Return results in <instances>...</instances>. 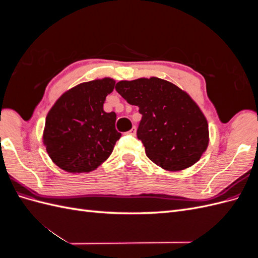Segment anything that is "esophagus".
<instances>
[{
    "instance_id": "34e87169",
    "label": "esophagus",
    "mask_w": 258,
    "mask_h": 258,
    "mask_svg": "<svg viewBox=\"0 0 258 258\" xmlns=\"http://www.w3.org/2000/svg\"><path fill=\"white\" fill-rule=\"evenodd\" d=\"M128 135H131V136H135L136 134H137V128L136 127H132L131 128V130H129L128 132H127Z\"/></svg>"
}]
</instances>
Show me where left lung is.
<instances>
[{
    "instance_id": "1",
    "label": "left lung",
    "mask_w": 258,
    "mask_h": 258,
    "mask_svg": "<svg viewBox=\"0 0 258 258\" xmlns=\"http://www.w3.org/2000/svg\"><path fill=\"white\" fill-rule=\"evenodd\" d=\"M116 90L142 114L137 131L148 158L167 171L195 165L209 145L205 114L190 96L173 83L152 76L120 81Z\"/></svg>"
}]
</instances>
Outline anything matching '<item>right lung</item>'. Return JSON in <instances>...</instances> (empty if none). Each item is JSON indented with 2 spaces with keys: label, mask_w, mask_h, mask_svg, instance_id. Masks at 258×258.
Returning a JSON list of instances; mask_svg holds the SVG:
<instances>
[{
  "label": "right lung",
  "mask_w": 258,
  "mask_h": 258,
  "mask_svg": "<svg viewBox=\"0 0 258 258\" xmlns=\"http://www.w3.org/2000/svg\"><path fill=\"white\" fill-rule=\"evenodd\" d=\"M115 80L104 77L67 90L46 116L43 143L53 163L70 173L91 172L112 154L121 137L116 114L103 104Z\"/></svg>",
  "instance_id": "add662e5"
}]
</instances>
